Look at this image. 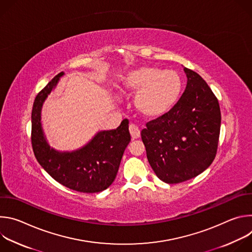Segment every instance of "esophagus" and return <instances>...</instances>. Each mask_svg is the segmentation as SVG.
<instances>
[{
  "label": "esophagus",
  "instance_id": "34e87169",
  "mask_svg": "<svg viewBox=\"0 0 252 252\" xmlns=\"http://www.w3.org/2000/svg\"><path fill=\"white\" fill-rule=\"evenodd\" d=\"M128 129H129V132H130V135H131L132 139H136L140 136V130L135 125H129Z\"/></svg>",
  "mask_w": 252,
  "mask_h": 252
}]
</instances>
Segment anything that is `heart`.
<instances>
[{
	"instance_id": "b5f03b06",
	"label": "heart",
	"mask_w": 252,
	"mask_h": 252,
	"mask_svg": "<svg viewBox=\"0 0 252 252\" xmlns=\"http://www.w3.org/2000/svg\"><path fill=\"white\" fill-rule=\"evenodd\" d=\"M121 90L134 94L133 109L147 121L168 115L183 92V79L177 71L143 65L131 69L120 79Z\"/></svg>"
}]
</instances>
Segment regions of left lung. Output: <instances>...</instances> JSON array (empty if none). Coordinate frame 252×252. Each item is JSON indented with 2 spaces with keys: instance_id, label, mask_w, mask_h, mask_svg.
Masks as SVG:
<instances>
[{
  "instance_id": "1",
  "label": "left lung",
  "mask_w": 252,
  "mask_h": 252,
  "mask_svg": "<svg viewBox=\"0 0 252 252\" xmlns=\"http://www.w3.org/2000/svg\"><path fill=\"white\" fill-rule=\"evenodd\" d=\"M188 78L183 95L165 117L141 130L148 160L160 181L179 184L203 172L218 151L221 116L218 98L195 71Z\"/></svg>"
}]
</instances>
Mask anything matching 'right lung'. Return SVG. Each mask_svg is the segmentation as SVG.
Listing matches in <instances>:
<instances>
[{"label": "right lung", "instance_id": "right-lung-1", "mask_svg": "<svg viewBox=\"0 0 252 252\" xmlns=\"http://www.w3.org/2000/svg\"><path fill=\"white\" fill-rule=\"evenodd\" d=\"M63 71L57 75L35 96L32 111V146L41 166L63 187L80 192L94 193L115 181L126 148L130 141L128 121L111 130H100L81 149L60 152L51 148L41 123L42 107L57 87Z\"/></svg>", "mask_w": 252, "mask_h": 252}]
</instances>
